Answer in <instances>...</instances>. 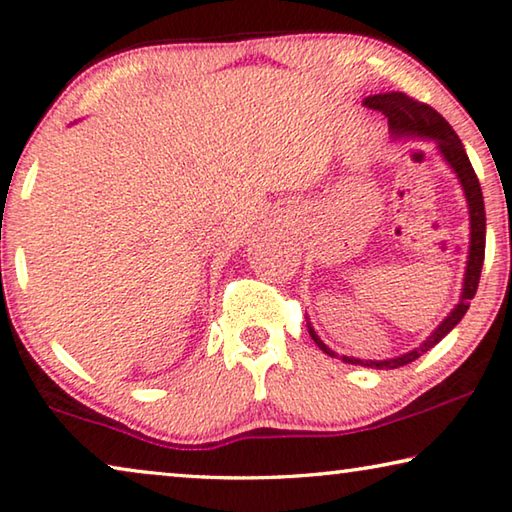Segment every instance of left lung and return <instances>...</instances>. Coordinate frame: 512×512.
<instances>
[{"instance_id":"8db88e82","label":"left lung","mask_w":512,"mask_h":512,"mask_svg":"<svg viewBox=\"0 0 512 512\" xmlns=\"http://www.w3.org/2000/svg\"><path fill=\"white\" fill-rule=\"evenodd\" d=\"M364 104H367L369 109L383 111V116L387 118L389 132H392L394 139H410V136H419V139L435 141L446 164H449L453 168V173L458 175V182L462 184V191H465L467 207H469V230L472 232H469L465 282H462L460 303L453 307L451 314L431 332V337H428L424 344L419 348H412L410 353L399 355V358L358 360V358L342 355V360L348 364H362V367H371V369H399V367H405V364L415 362L421 353L431 351L437 342H442V339L458 326L462 316L467 314L469 300L474 298L478 289V280H481V269L485 259V205H483L481 184H478L472 161H469L465 148H462V141L458 139V134L453 132L451 125L446 123V120L433 107H428V104L399 91L369 95L367 100H364ZM307 330H310V337L323 353H328L330 358H337V353L321 342V337L316 335L310 323H307Z\"/></svg>"}]
</instances>
